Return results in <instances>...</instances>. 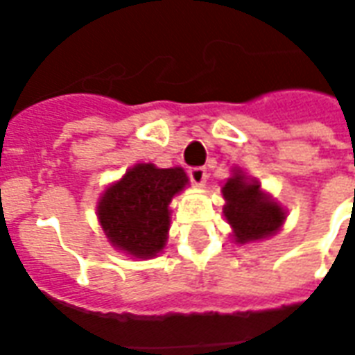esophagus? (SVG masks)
<instances>
[{
    "instance_id": "34e87169",
    "label": "esophagus",
    "mask_w": 355,
    "mask_h": 355,
    "mask_svg": "<svg viewBox=\"0 0 355 355\" xmlns=\"http://www.w3.org/2000/svg\"><path fill=\"white\" fill-rule=\"evenodd\" d=\"M188 177H190L193 184L201 186L205 182V178H207V169L205 167H190L188 169Z\"/></svg>"
}]
</instances>
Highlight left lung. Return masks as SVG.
<instances>
[{"label":"left lung","instance_id":"1","mask_svg":"<svg viewBox=\"0 0 355 355\" xmlns=\"http://www.w3.org/2000/svg\"><path fill=\"white\" fill-rule=\"evenodd\" d=\"M224 215L236 230V241H253L268 238L282 226L283 209L261 193L259 182H247L241 175H234L223 188Z\"/></svg>","mask_w":355,"mask_h":355}]
</instances>
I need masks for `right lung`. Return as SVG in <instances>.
<instances>
[{"mask_svg":"<svg viewBox=\"0 0 355 355\" xmlns=\"http://www.w3.org/2000/svg\"><path fill=\"white\" fill-rule=\"evenodd\" d=\"M188 182L182 169L139 163L110 186L98 203V220L112 245L148 259L159 253L169 230V203Z\"/></svg>","mask_w":355,"mask_h":355,"instance_id":"right-lung-1","label":"right lung"}]
</instances>
